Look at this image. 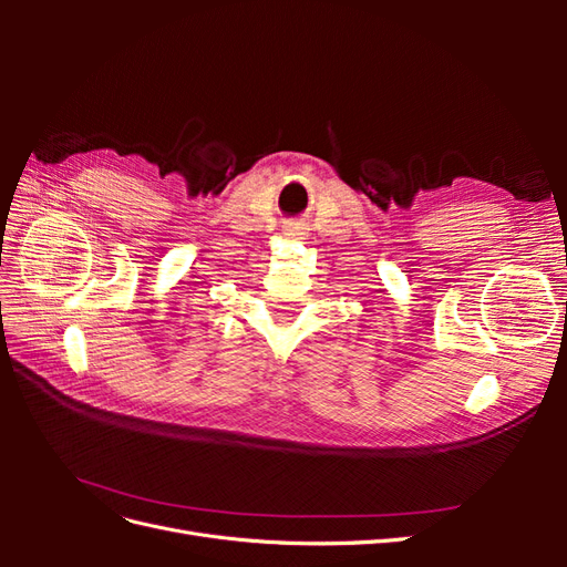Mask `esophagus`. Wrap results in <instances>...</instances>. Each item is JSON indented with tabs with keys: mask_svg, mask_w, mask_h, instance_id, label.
<instances>
[{
	"mask_svg": "<svg viewBox=\"0 0 567 567\" xmlns=\"http://www.w3.org/2000/svg\"><path fill=\"white\" fill-rule=\"evenodd\" d=\"M284 234L290 238H302L307 234V227L302 225V221H290V225L284 227Z\"/></svg>",
	"mask_w": 567,
	"mask_h": 567,
	"instance_id": "1",
	"label": "esophagus"
}]
</instances>
